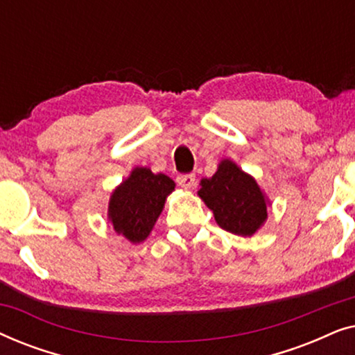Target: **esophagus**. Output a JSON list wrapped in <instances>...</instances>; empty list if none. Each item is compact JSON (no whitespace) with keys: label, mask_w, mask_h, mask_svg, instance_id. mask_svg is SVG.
Returning a JSON list of instances; mask_svg holds the SVG:
<instances>
[{"label":"esophagus","mask_w":355,"mask_h":355,"mask_svg":"<svg viewBox=\"0 0 355 355\" xmlns=\"http://www.w3.org/2000/svg\"><path fill=\"white\" fill-rule=\"evenodd\" d=\"M178 184L184 189H192L193 186H196V174L189 173V174H179V176L176 178Z\"/></svg>","instance_id":"34e87169"}]
</instances>
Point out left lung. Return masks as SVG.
<instances>
[{"label": "left lung", "mask_w": 355, "mask_h": 355, "mask_svg": "<svg viewBox=\"0 0 355 355\" xmlns=\"http://www.w3.org/2000/svg\"><path fill=\"white\" fill-rule=\"evenodd\" d=\"M198 196L223 230L252 236L266 220V202L255 179L230 159L220 163L210 179H202Z\"/></svg>", "instance_id": "1"}]
</instances>
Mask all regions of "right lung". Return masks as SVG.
<instances>
[{
    "label": "right lung",
    "instance_id": "1",
    "mask_svg": "<svg viewBox=\"0 0 355 355\" xmlns=\"http://www.w3.org/2000/svg\"><path fill=\"white\" fill-rule=\"evenodd\" d=\"M171 191L174 182L168 176L153 174L147 168H135L111 196L110 220L114 230L130 242L144 241Z\"/></svg>",
    "mask_w": 355,
    "mask_h": 355
}]
</instances>
